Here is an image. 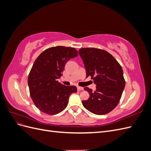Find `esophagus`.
I'll use <instances>...</instances> for the list:
<instances>
[{
	"label": "esophagus",
	"mask_w": 151,
	"mask_h": 151,
	"mask_svg": "<svg viewBox=\"0 0 151 151\" xmlns=\"http://www.w3.org/2000/svg\"><path fill=\"white\" fill-rule=\"evenodd\" d=\"M84 88H83V87H80V86H77V90L78 91H82L83 90Z\"/></svg>",
	"instance_id": "34e87169"
}]
</instances>
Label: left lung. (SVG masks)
Returning <instances> with one entry per match:
<instances>
[{
    "label": "left lung",
    "mask_w": 151,
    "mask_h": 151,
    "mask_svg": "<svg viewBox=\"0 0 151 151\" xmlns=\"http://www.w3.org/2000/svg\"><path fill=\"white\" fill-rule=\"evenodd\" d=\"M86 70V77H91L96 89L93 91L84 88L89 98L83 101L84 107L96 115H105L111 111L120 101L125 81L121 65L105 50L86 48L79 50Z\"/></svg>",
    "instance_id": "8db88e82"
}]
</instances>
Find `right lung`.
<instances>
[{
	"label": "right lung",
	"mask_w": 151,
	"mask_h": 151,
	"mask_svg": "<svg viewBox=\"0 0 151 151\" xmlns=\"http://www.w3.org/2000/svg\"><path fill=\"white\" fill-rule=\"evenodd\" d=\"M74 48L57 46L45 50L35 61L28 83L32 100L41 111L56 115L67 107L74 86H64L57 79L62 76L67 62L77 56Z\"/></svg>",
	"instance_id": "right-lung-1"
}]
</instances>
